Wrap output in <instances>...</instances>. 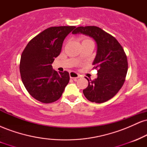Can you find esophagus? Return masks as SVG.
<instances>
[{
	"label": "esophagus",
	"instance_id": "1",
	"mask_svg": "<svg viewBox=\"0 0 147 147\" xmlns=\"http://www.w3.org/2000/svg\"><path fill=\"white\" fill-rule=\"evenodd\" d=\"M70 79H73L74 80H76L77 79H78L79 77V74L76 73L75 72H70Z\"/></svg>",
	"mask_w": 147,
	"mask_h": 147
}]
</instances>
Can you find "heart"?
<instances>
[{
    "mask_svg": "<svg viewBox=\"0 0 147 147\" xmlns=\"http://www.w3.org/2000/svg\"><path fill=\"white\" fill-rule=\"evenodd\" d=\"M86 43H92V44H93V41H92V40H91L90 38H87V37H85V38H82V45L86 44Z\"/></svg>",
    "mask_w": 147,
    "mask_h": 147,
    "instance_id": "obj_1",
    "label": "heart"
}]
</instances>
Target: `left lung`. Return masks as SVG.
I'll use <instances>...</instances> for the list:
<instances>
[{
  "instance_id": "obj_1",
  "label": "left lung",
  "mask_w": 147,
  "mask_h": 147,
  "mask_svg": "<svg viewBox=\"0 0 147 147\" xmlns=\"http://www.w3.org/2000/svg\"><path fill=\"white\" fill-rule=\"evenodd\" d=\"M73 34H83L94 38L97 45L92 65L97 70V78L87 79L88 86L83 90L90 102L103 103L113 97L122 87L128 70L127 57L117 40L96 26L78 27Z\"/></svg>"
}]
</instances>
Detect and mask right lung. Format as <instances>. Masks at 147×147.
<instances>
[{
    "label": "right lung",
    "mask_w": 147,
    "mask_h": 147,
    "mask_svg": "<svg viewBox=\"0 0 147 147\" xmlns=\"http://www.w3.org/2000/svg\"><path fill=\"white\" fill-rule=\"evenodd\" d=\"M75 26L51 27L30 41L21 55L20 73L25 88L42 103L58 100L70 80L67 71L58 73L52 63L59 55L63 42Z\"/></svg>",
    "instance_id": "right-lung-1"
}]
</instances>
